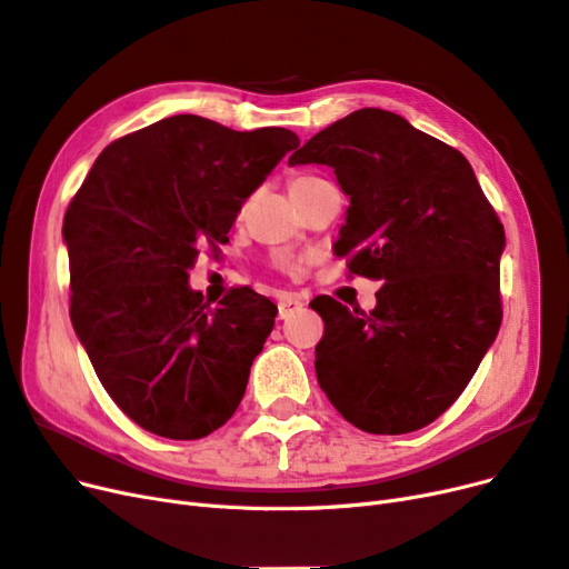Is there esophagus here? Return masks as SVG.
Returning <instances> with one entry per match:
<instances>
[{"instance_id": "esophagus-1", "label": "esophagus", "mask_w": 569, "mask_h": 569, "mask_svg": "<svg viewBox=\"0 0 569 569\" xmlns=\"http://www.w3.org/2000/svg\"><path fill=\"white\" fill-rule=\"evenodd\" d=\"M302 300L300 298H296V296H281L279 298V319H288L292 311H298V309H302Z\"/></svg>"}]
</instances>
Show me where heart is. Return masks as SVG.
<instances>
[{
  "instance_id": "heart-1",
  "label": "heart",
  "mask_w": 569,
  "mask_h": 569,
  "mask_svg": "<svg viewBox=\"0 0 569 569\" xmlns=\"http://www.w3.org/2000/svg\"><path fill=\"white\" fill-rule=\"evenodd\" d=\"M311 179H319V177H309V174H302V177H298L296 181H292V184H300V181H311Z\"/></svg>"
}]
</instances>
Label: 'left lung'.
<instances>
[{
  "instance_id": "left-lung-1",
  "label": "left lung",
  "mask_w": 569,
  "mask_h": 569,
  "mask_svg": "<svg viewBox=\"0 0 569 569\" xmlns=\"http://www.w3.org/2000/svg\"><path fill=\"white\" fill-rule=\"evenodd\" d=\"M328 164L350 196L336 252L385 281L371 311L317 298V378L363 432L426 428L466 390L501 326L503 224L470 162L405 118L361 108L288 164Z\"/></svg>"
}]
</instances>
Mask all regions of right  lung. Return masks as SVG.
Listing matches in <instances>:
<instances>
[{"label": "right lung", "instance_id": "add662e5", "mask_svg": "<svg viewBox=\"0 0 569 569\" xmlns=\"http://www.w3.org/2000/svg\"><path fill=\"white\" fill-rule=\"evenodd\" d=\"M298 143L283 127L172 116L108 143L70 200V321L143 430L200 439L241 405L279 309L250 288L210 307L189 269L200 246L229 241L246 198Z\"/></svg>", "mask_w": 569, "mask_h": 569}]
</instances>
